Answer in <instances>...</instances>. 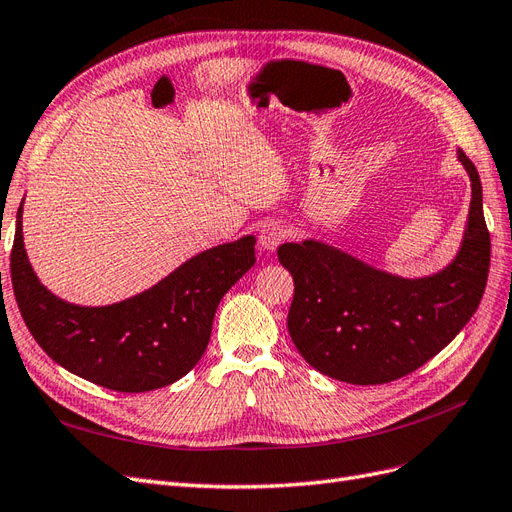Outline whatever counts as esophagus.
I'll use <instances>...</instances> for the list:
<instances>
[{
    "label": "esophagus",
    "mask_w": 512,
    "mask_h": 512,
    "mask_svg": "<svg viewBox=\"0 0 512 512\" xmlns=\"http://www.w3.org/2000/svg\"><path fill=\"white\" fill-rule=\"evenodd\" d=\"M287 238V229L280 223H268L259 234V246L263 251H276L278 244Z\"/></svg>",
    "instance_id": "obj_1"
}]
</instances>
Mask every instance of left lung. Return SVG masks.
Returning <instances> with one entry per match:
<instances>
[{"instance_id": "1", "label": "left lung", "mask_w": 512, "mask_h": 512, "mask_svg": "<svg viewBox=\"0 0 512 512\" xmlns=\"http://www.w3.org/2000/svg\"><path fill=\"white\" fill-rule=\"evenodd\" d=\"M457 159L470 176L472 200L459 251L436 274L395 276L312 238L278 246V261L295 283L289 336L321 374L351 385L391 383L438 355L476 312L491 242L481 178L464 151Z\"/></svg>"}]
</instances>
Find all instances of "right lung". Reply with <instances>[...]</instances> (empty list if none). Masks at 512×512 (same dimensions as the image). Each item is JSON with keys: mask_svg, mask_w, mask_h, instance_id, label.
I'll return each mask as SVG.
<instances>
[{"mask_svg": "<svg viewBox=\"0 0 512 512\" xmlns=\"http://www.w3.org/2000/svg\"><path fill=\"white\" fill-rule=\"evenodd\" d=\"M253 263L255 236H244L187 259L134 298L72 304L48 291L31 268L21 202L10 274L23 321L48 357L89 383L142 393L176 383L202 359L219 302Z\"/></svg>", "mask_w": 512, "mask_h": 512, "instance_id": "obj_1", "label": "right lung"}]
</instances>
